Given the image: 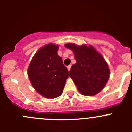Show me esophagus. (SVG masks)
Masks as SVG:
<instances>
[{
    "instance_id": "obj_1",
    "label": "esophagus",
    "mask_w": 132,
    "mask_h": 132,
    "mask_svg": "<svg viewBox=\"0 0 132 132\" xmlns=\"http://www.w3.org/2000/svg\"><path fill=\"white\" fill-rule=\"evenodd\" d=\"M71 65H69V66H67V68H68V71H70V69H71Z\"/></svg>"
}]
</instances>
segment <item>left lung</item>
<instances>
[{
    "label": "left lung",
    "mask_w": 132,
    "mask_h": 132,
    "mask_svg": "<svg viewBox=\"0 0 132 132\" xmlns=\"http://www.w3.org/2000/svg\"><path fill=\"white\" fill-rule=\"evenodd\" d=\"M65 47L74 54L76 63L71 66L69 76L80 93L85 96L100 93L105 86L110 75L104 58L91 45L67 43Z\"/></svg>",
    "instance_id": "obj_1"
}]
</instances>
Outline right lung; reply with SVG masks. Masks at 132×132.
<instances>
[{
    "label": "right lung",
    "mask_w": 132,
    "mask_h": 132,
    "mask_svg": "<svg viewBox=\"0 0 132 132\" xmlns=\"http://www.w3.org/2000/svg\"><path fill=\"white\" fill-rule=\"evenodd\" d=\"M59 46L50 43L39 48L28 68V77L39 94L49 99L57 98L63 91L69 71L57 54Z\"/></svg>",
    "instance_id": "obj_1"
}]
</instances>
